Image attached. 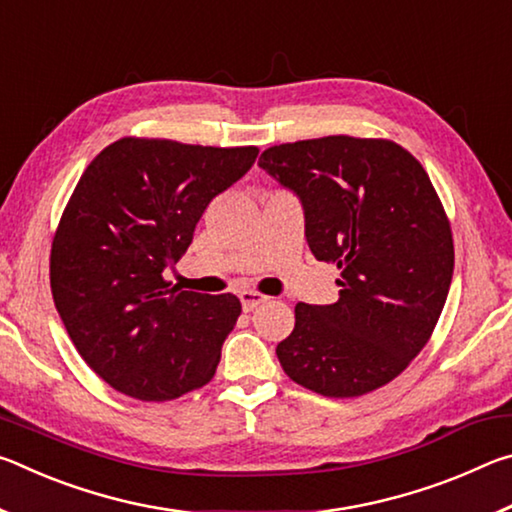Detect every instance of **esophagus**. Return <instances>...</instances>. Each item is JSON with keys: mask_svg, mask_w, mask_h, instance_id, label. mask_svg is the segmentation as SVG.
I'll list each match as a JSON object with an SVG mask.
<instances>
[{"mask_svg": "<svg viewBox=\"0 0 512 512\" xmlns=\"http://www.w3.org/2000/svg\"><path fill=\"white\" fill-rule=\"evenodd\" d=\"M239 298H241V305H244V311H253L268 300V296H264V293L259 291H241Z\"/></svg>", "mask_w": 512, "mask_h": 512, "instance_id": "34e87169", "label": "esophagus"}]
</instances>
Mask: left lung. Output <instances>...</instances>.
I'll return each instance as SVG.
<instances>
[{
	"label": "left lung",
	"mask_w": 512,
	"mask_h": 512,
	"mask_svg": "<svg viewBox=\"0 0 512 512\" xmlns=\"http://www.w3.org/2000/svg\"><path fill=\"white\" fill-rule=\"evenodd\" d=\"M259 167L300 196L311 253L341 271L334 305L298 302L277 359L318 395L377 391L427 345L452 284V225L427 171L393 140L350 135L271 146Z\"/></svg>",
	"instance_id": "obj_1"
}]
</instances>
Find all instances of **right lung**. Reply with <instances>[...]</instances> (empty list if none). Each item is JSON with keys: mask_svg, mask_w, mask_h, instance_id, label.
Masks as SVG:
<instances>
[{"mask_svg": "<svg viewBox=\"0 0 512 512\" xmlns=\"http://www.w3.org/2000/svg\"><path fill=\"white\" fill-rule=\"evenodd\" d=\"M257 153L128 135L83 171L51 241V296L74 348L115 391L167 402L214 377L241 302L171 287L162 273Z\"/></svg>", "mask_w": 512, "mask_h": 512, "instance_id": "1", "label": "right lung"}]
</instances>
